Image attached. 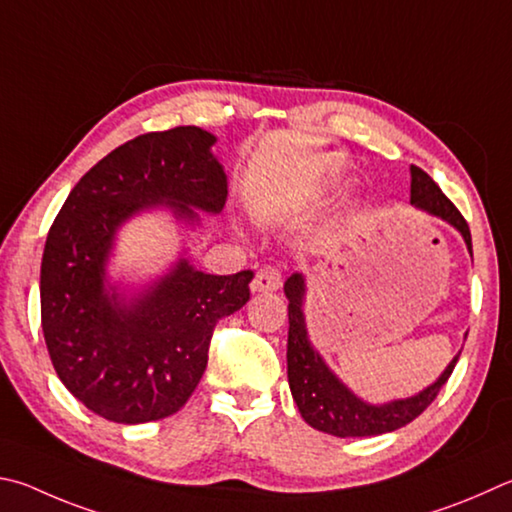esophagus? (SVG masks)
Listing matches in <instances>:
<instances>
[{
	"label": "esophagus",
	"instance_id": "obj_1",
	"mask_svg": "<svg viewBox=\"0 0 512 512\" xmlns=\"http://www.w3.org/2000/svg\"><path fill=\"white\" fill-rule=\"evenodd\" d=\"M280 286H282V273L277 271L275 266L259 268L253 284H250V288H253V293H273Z\"/></svg>",
	"mask_w": 512,
	"mask_h": 512
}]
</instances>
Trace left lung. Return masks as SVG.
I'll use <instances>...</instances> for the list:
<instances>
[{
	"label": "left lung",
	"instance_id": "1",
	"mask_svg": "<svg viewBox=\"0 0 512 512\" xmlns=\"http://www.w3.org/2000/svg\"><path fill=\"white\" fill-rule=\"evenodd\" d=\"M412 188L410 203L425 212L457 228L466 241L468 253L472 255V237L466 219L454 208V203L445 197L439 185L427 176L421 167L412 165ZM284 295L288 300V345H286V365H288V387H291L293 401L297 403L302 418L311 427L327 432L340 439L349 436H378L394 432L398 427L412 423L418 414L427 410L441 387L448 383L459 353L443 369V374L427 385L421 392L407 398H396L389 403H367L356 396L342 380L333 374L331 367L324 362L320 351L313 347L306 329L304 297H306V277L293 273L284 282Z\"/></svg>",
	"mask_w": 512,
	"mask_h": 512
}]
</instances>
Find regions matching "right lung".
I'll return each instance as SVG.
<instances>
[{
  "label": "right lung",
  "instance_id": "1",
  "mask_svg": "<svg viewBox=\"0 0 512 512\" xmlns=\"http://www.w3.org/2000/svg\"><path fill=\"white\" fill-rule=\"evenodd\" d=\"M215 143L188 125L116 147L76 183L46 237V349L64 387L107 421L138 425L179 412L206 371L217 320L250 297L253 271L208 275L185 255L134 293L107 275L129 219L165 208L199 226L197 210H224L228 176Z\"/></svg>",
  "mask_w": 512,
  "mask_h": 512
}]
</instances>
